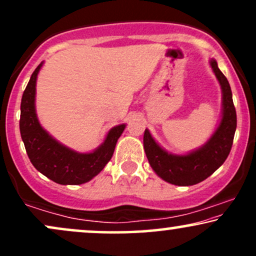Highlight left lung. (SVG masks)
Segmentation results:
<instances>
[{
	"label": "left lung",
	"mask_w": 256,
	"mask_h": 256,
	"mask_svg": "<svg viewBox=\"0 0 256 256\" xmlns=\"http://www.w3.org/2000/svg\"><path fill=\"white\" fill-rule=\"evenodd\" d=\"M214 74L218 79L222 94V120L216 130L204 146L185 155L167 152L155 142L149 130L144 131L143 146L152 168L167 183L180 186L198 184L213 174L228 156L237 128V116L232 101L230 84L216 61H210Z\"/></svg>",
	"instance_id": "1"
}]
</instances>
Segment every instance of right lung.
Segmentation results:
<instances>
[{
  "label": "right lung",
  "instance_id": "right-lung-1",
  "mask_svg": "<svg viewBox=\"0 0 256 256\" xmlns=\"http://www.w3.org/2000/svg\"><path fill=\"white\" fill-rule=\"evenodd\" d=\"M43 62L32 73L30 82L22 94L20 104V134L26 152L37 171L62 185L86 183L98 176L113 156L116 144L125 124L114 126L106 136L104 142L92 152H78L61 144L52 138L38 122L34 100L36 82Z\"/></svg>",
  "mask_w": 256,
  "mask_h": 256
}]
</instances>
